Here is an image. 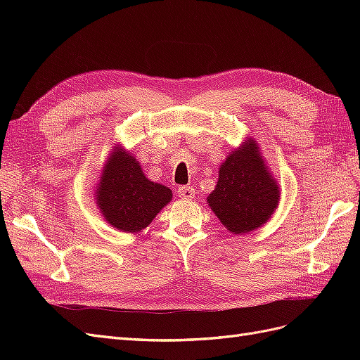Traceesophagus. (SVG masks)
I'll return each instance as SVG.
<instances>
[{
	"instance_id": "esophagus-1",
	"label": "esophagus",
	"mask_w": 360,
	"mask_h": 360,
	"mask_svg": "<svg viewBox=\"0 0 360 360\" xmlns=\"http://www.w3.org/2000/svg\"><path fill=\"white\" fill-rule=\"evenodd\" d=\"M177 193L181 200H193L195 197V191L191 186H180L177 189Z\"/></svg>"
}]
</instances>
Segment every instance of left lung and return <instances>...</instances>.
I'll use <instances>...</instances> for the list:
<instances>
[{"label": "left lung", "instance_id": "obj_1", "mask_svg": "<svg viewBox=\"0 0 360 360\" xmlns=\"http://www.w3.org/2000/svg\"><path fill=\"white\" fill-rule=\"evenodd\" d=\"M278 201L279 188L258 156L255 143L226 158L216 188L207 198L214 214L233 234L249 233L266 224Z\"/></svg>", "mask_w": 360, "mask_h": 360}]
</instances>
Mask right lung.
<instances>
[{"label": "right lung", "mask_w": 360, "mask_h": 360, "mask_svg": "<svg viewBox=\"0 0 360 360\" xmlns=\"http://www.w3.org/2000/svg\"><path fill=\"white\" fill-rule=\"evenodd\" d=\"M171 198V189L146 179L138 160L124 151L110 158L97 188V204L105 219L127 233L146 228Z\"/></svg>", "instance_id": "obj_1"}]
</instances>
